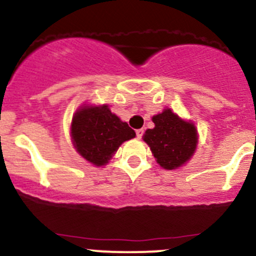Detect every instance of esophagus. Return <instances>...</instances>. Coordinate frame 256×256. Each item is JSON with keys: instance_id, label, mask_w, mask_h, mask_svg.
<instances>
[{"instance_id": "obj_1", "label": "esophagus", "mask_w": 256, "mask_h": 256, "mask_svg": "<svg viewBox=\"0 0 256 256\" xmlns=\"http://www.w3.org/2000/svg\"><path fill=\"white\" fill-rule=\"evenodd\" d=\"M136 138L140 139L142 136H143V134H144V129H143V128L136 129Z\"/></svg>"}]
</instances>
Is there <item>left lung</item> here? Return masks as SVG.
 <instances>
[{"label": "left lung", "instance_id": "8db88e82", "mask_svg": "<svg viewBox=\"0 0 256 256\" xmlns=\"http://www.w3.org/2000/svg\"><path fill=\"white\" fill-rule=\"evenodd\" d=\"M156 127L144 134L154 158L164 169H176L190 159L196 150V129L193 123L184 122L170 110L154 116Z\"/></svg>", "mask_w": 256, "mask_h": 256}]
</instances>
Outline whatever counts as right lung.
I'll return each instance as SVG.
<instances>
[{"mask_svg": "<svg viewBox=\"0 0 256 256\" xmlns=\"http://www.w3.org/2000/svg\"><path fill=\"white\" fill-rule=\"evenodd\" d=\"M70 133L78 153L97 166L108 163L123 142L136 136L108 106L80 108L73 117Z\"/></svg>", "mask_w": 256, "mask_h": 256, "instance_id": "1", "label": "right lung"}]
</instances>
